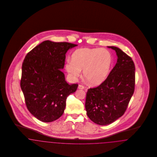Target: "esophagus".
I'll use <instances>...</instances> for the list:
<instances>
[{
	"mask_svg": "<svg viewBox=\"0 0 157 157\" xmlns=\"http://www.w3.org/2000/svg\"><path fill=\"white\" fill-rule=\"evenodd\" d=\"M78 89H80V90H83V89H85V88L83 85H78ZM85 90L86 91V90H87V89H85Z\"/></svg>",
	"mask_w": 157,
	"mask_h": 157,
	"instance_id": "obj_1",
	"label": "esophagus"
}]
</instances>
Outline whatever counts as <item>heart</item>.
<instances>
[{"mask_svg":"<svg viewBox=\"0 0 157 157\" xmlns=\"http://www.w3.org/2000/svg\"><path fill=\"white\" fill-rule=\"evenodd\" d=\"M111 53L105 49L83 48L72 53L71 60L67 61L65 68L69 76L76 79L83 70V76L88 84L97 86L104 82L112 65Z\"/></svg>","mask_w":157,"mask_h":157,"instance_id":"b5f03b06","label":"heart"}]
</instances>
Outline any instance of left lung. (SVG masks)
<instances>
[{"label": "left lung", "instance_id": "8db88e82", "mask_svg": "<svg viewBox=\"0 0 157 157\" xmlns=\"http://www.w3.org/2000/svg\"><path fill=\"white\" fill-rule=\"evenodd\" d=\"M116 52L117 62L104 82L86 93L88 117L100 125L111 124L127 109L135 88V65L131 57L120 48L108 46Z\"/></svg>", "mask_w": 157, "mask_h": 157}]
</instances>
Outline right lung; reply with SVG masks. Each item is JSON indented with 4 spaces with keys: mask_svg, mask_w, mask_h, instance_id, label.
Listing matches in <instances>:
<instances>
[{
    "mask_svg": "<svg viewBox=\"0 0 157 157\" xmlns=\"http://www.w3.org/2000/svg\"><path fill=\"white\" fill-rule=\"evenodd\" d=\"M78 46L45 40L28 53L23 62L21 87L30 113L50 122L64 112L67 97L77 90L69 85L62 72L67 51Z\"/></svg>",
    "mask_w": 157,
    "mask_h": 157,
    "instance_id": "obj_1",
    "label": "right lung"
}]
</instances>
